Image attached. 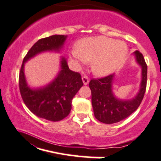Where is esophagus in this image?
<instances>
[{
  "mask_svg": "<svg viewBox=\"0 0 161 161\" xmlns=\"http://www.w3.org/2000/svg\"><path fill=\"white\" fill-rule=\"evenodd\" d=\"M82 80L83 82H84V84H85V85H87V84L89 83V78L88 77H87V75H84L82 77Z\"/></svg>",
  "mask_w": 161,
  "mask_h": 161,
  "instance_id": "34e87169",
  "label": "esophagus"
}]
</instances>
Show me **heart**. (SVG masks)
Here are the masks:
<instances>
[{"label":"heart","instance_id":"1","mask_svg":"<svg viewBox=\"0 0 161 161\" xmlns=\"http://www.w3.org/2000/svg\"><path fill=\"white\" fill-rule=\"evenodd\" d=\"M71 56L80 63L92 64L96 74L105 76L114 72L122 64L127 56V46L105 36L83 39L76 42Z\"/></svg>","mask_w":161,"mask_h":161}]
</instances>
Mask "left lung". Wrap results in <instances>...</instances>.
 Masks as SVG:
<instances>
[{"mask_svg":"<svg viewBox=\"0 0 161 161\" xmlns=\"http://www.w3.org/2000/svg\"><path fill=\"white\" fill-rule=\"evenodd\" d=\"M136 61L142 67L141 87L136 97L130 101L118 100L112 92L113 74L101 78H93L89 87L92 91V102L94 116L101 122L113 124L126 119L133 113L141 104L147 88V65L140 51L135 53Z\"/></svg>","mask_w":161,"mask_h":161,"instance_id":"left-lung-1","label":"left lung"}]
</instances>
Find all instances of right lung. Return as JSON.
<instances>
[{"instance_id":"add662e5","label":"right lung","mask_w":161,"mask_h":161,"mask_svg":"<svg viewBox=\"0 0 161 161\" xmlns=\"http://www.w3.org/2000/svg\"><path fill=\"white\" fill-rule=\"evenodd\" d=\"M66 38L64 35H54L38 40L24 57L19 72V90L24 103L36 116L53 122L62 120L69 115L73 97L84 84L81 75L70 70L64 58L61 61V70L56 80L43 88L31 90L25 78L24 64L43 51H58Z\"/></svg>"}]
</instances>
